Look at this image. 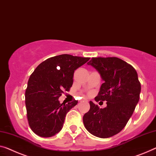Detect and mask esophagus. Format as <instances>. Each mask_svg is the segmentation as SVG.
<instances>
[{"mask_svg": "<svg viewBox=\"0 0 156 156\" xmlns=\"http://www.w3.org/2000/svg\"><path fill=\"white\" fill-rule=\"evenodd\" d=\"M85 101H87V100H86V99H85Z\"/></svg>", "mask_w": 156, "mask_h": 156, "instance_id": "esophagus-1", "label": "esophagus"}]
</instances>
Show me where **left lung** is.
<instances>
[{"instance_id": "8db88e82", "label": "left lung", "mask_w": 156, "mask_h": 156, "mask_svg": "<svg viewBox=\"0 0 156 156\" xmlns=\"http://www.w3.org/2000/svg\"><path fill=\"white\" fill-rule=\"evenodd\" d=\"M104 81L96 101H106L100 108L90 101V108L83 116L86 129L99 138H108L124 128L139 100L141 84L135 69L117 57H94L88 62Z\"/></svg>"}]
</instances>
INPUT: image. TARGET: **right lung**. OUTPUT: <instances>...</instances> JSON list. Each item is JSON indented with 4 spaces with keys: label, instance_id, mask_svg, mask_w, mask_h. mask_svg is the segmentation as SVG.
<instances>
[{
    "label": "right lung",
    "instance_id": "right-lung-1",
    "mask_svg": "<svg viewBox=\"0 0 156 156\" xmlns=\"http://www.w3.org/2000/svg\"><path fill=\"white\" fill-rule=\"evenodd\" d=\"M89 59L66 54L55 56L39 64L30 76L25 104L29 126L37 135L51 137L61 131L66 113L78 101L61 104L59 98L73 85L75 70Z\"/></svg>",
    "mask_w": 156,
    "mask_h": 156
}]
</instances>
